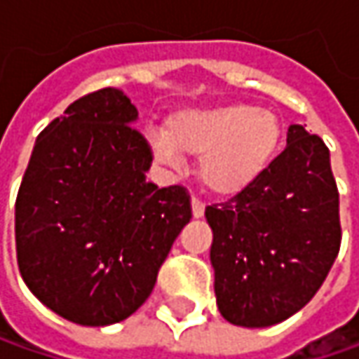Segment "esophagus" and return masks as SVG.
Returning a JSON list of instances; mask_svg holds the SVG:
<instances>
[{"mask_svg": "<svg viewBox=\"0 0 359 359\" xmlns=\"http://www.w3.org/2000/svg\"><path fill=\"white\" fill-rule=\"evenodd\" d=\"M191 205H193V217L198 219V217H203V215H205V203H203L201 198H196L195 196Z\"/></svg>", "mask_w": 359, "mask_h": 359, "instance_id": "esophagus-1", "label": "esophagus"}]
</instances>
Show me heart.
Instances as JSON below:
<instances>
[{
    "instance_id": "b5f03b06",
    "label": "heart",
    "mask_w": 359,
    "mask_h": 359,
    "mask_svg": "<svg viewBox=\"0 0 359 359\" xmlns=\"http://www.w3.org/2000/svg\"><path fill=\"white\" fill-rule=\"evenodd\" d=\"M279 140V118L249 104L180 110L168 120L166 133L149 134L154 156L170 168H180L184 154L201 156V180L219 195L249 187L269 166Z\"/></svg>"
}]
</instances>
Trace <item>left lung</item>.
Listing matches in <instances>:
<instances>
[{"label":"left lung","mask_w":359,"mask_h":359,"mask_svg":"<svg viewBox=\"0 0 359 359\" xmlns=\"http://www.w3.org/2000/svg\"><path fill=\"white\" fill-rule=\"evenodd\" d=\"M205 215L221 316L243 327L287 320L318 293L339 253V193L325 142L289 126L285 150Z\"/></svg>","instance_id":"obj_1"}]
</instances>
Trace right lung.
Wrapping results in <instances>:
<instances>
[{"label": "right lung", "mask_w": 359, "mask_h": 359, "mask_svg": "<svg viewBox=\"0 0 359 359\" xmlns=\"http://www.w3.org/2000/svg\"><path fill=\"white\" fill-rule=\"evenodd\" d=\"M136 116L116 88L72 102L38 136L15 198L25 285L80 325L133 316L193 217L184 187L147 180L152 150Z\"/></svg>", "instance_id": "add662e5"}]
</instances>
